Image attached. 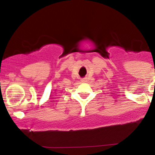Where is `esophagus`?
Wrapping results in <instances>:
<instances>
[{
  "label": "esophagus",
  "mask_w": 155,
  "mask_h": 155,
  "mask_svg": "<svg viewBox=\"0 0 155 155\" xmlns=\"http://www.w3.org/2000/svg\"><path fill=\"white\" fill-rule=\"evenodd\" d=\"M81 81H82V82H86V79H85V78H83V79H82V80H81Z\"/></svg>",
  "instance_id": "1"
}]
</instances>
